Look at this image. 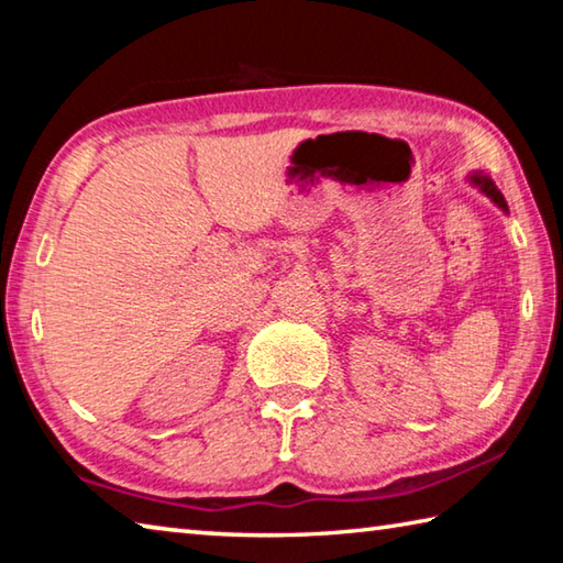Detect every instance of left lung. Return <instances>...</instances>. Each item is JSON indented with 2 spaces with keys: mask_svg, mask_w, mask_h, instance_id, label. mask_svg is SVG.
I'll list each match as a JSON object with an SVG mask.
<instances>
[{
  "mask_svg": "<svg viewBox=\"0 0 563 563\" xmlns=\"http://www.w3.org/2000/svg\"><path fill=\"white\" fill-rule=\"evenodd\" d=\"M466 180H470V184H472V186H476V188H479L484 196H487V198H492V203H494V206H497V208H501V211H504V213H509V206H507V201H504L501 190H499L497 186H494V180H492L489 176H484V174H479V170H476V174H472V176H470V178H466Z\"/></svg>",
  "mask_w": 563,
  "mask_h": 563,
  "instance_id": "1",
  "label": "left lung"
}]
</instances>
